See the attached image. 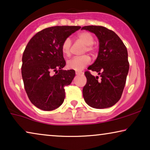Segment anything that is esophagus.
Segmentation results:
<instances>
[{"label":"esophagus","instance_id":"1","mask_svg":"<svg viewBox=\"0 0 150 150\" xmlns=\"http://www.w3.org/2000/svg\"><path fill=\"white\" fill-rule=\"evenodd\" d=\"M81 74H83L81 71H76V75H80Z\"/></svg>","mask_w":150,"mask_h":150}]
</instances>
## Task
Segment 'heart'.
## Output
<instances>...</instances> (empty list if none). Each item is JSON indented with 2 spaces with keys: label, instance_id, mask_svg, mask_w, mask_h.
Masks as SVG:
<instances>
[{
  "label": "heart",
  "instance_id": "1",
  "mask_svg": "<svg viewBox=\"0 0 150 150\" xmlns=\"http://www.w3.org/2000/svg\"><path fill=\"white\" fill-rule=\"evenodd\" d=\"M77 38L81 41L85 45L84 48V52H88L93 54L95 52V48L93 46L94 43V38L89 32H81L77 35ZM71 46V41L69 38H65L61 45V50L63 54L66 57L70 55V50ZM90 57L88 55H83L81 57H75L69 59L67 62V67L69 69H74L76 71L82 70L84 67L90 63Z\"/></svg>",
  "mask_w": 150,
  "mask_h": 150
}]
</instances>
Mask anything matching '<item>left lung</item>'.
<instances>
[{"instance_id": "1", "label": "left lung", "mask_w": 150, "mask_h": 150, "mask_svg": "<svg viewBox=\"0 0 150 150\" xmlns=\"http://www.w3.org/2000/svg\"><path fill=\"white\" fill-rule=\"evenodd\" d=\"M82 29L93 33L99 40L98 57L88 69L101 76L98 80V76L85 71L84 100L95 108L111 107L120 100L126 85L129 70L127 48L115 33L104 26H85Z\"/></svg>"}]
</instances>
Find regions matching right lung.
Instances as JSON below:
<instances>
[{
  "instance_id": "add662e5",
  "label": "right lung",
  "mask_w": 150,
  "mask_h": 150,
  "mask_svg": "<svg viewBox=\"0 0 150 150\" xmlns=\"http://www.w3.org/2000/svg\"><path fill=\"white\" fill-rule=\"evenodd\" d=\"M81 28L56 26L44 28L26 45L22 65L24 89L31 103L41 110H54L64 101V87L71 83L75 71L62 69L66 63L61 45L65 38ZM52 71L55 74L51 75Z\"/></svg>"
}]
</instances>
